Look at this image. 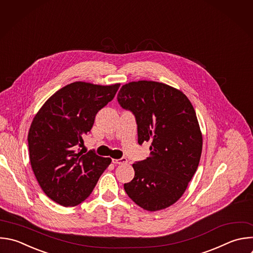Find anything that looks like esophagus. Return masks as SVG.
Masks as SVG:
<instances>
[{
    "instance_id": "obj_1",
    "label": "esophagus",
    "mask_w": 253,
    "mask_h": 253,
    "mask_svg": "<svg viewBox=\"0 0 253 253\" xmlns=\"http://www.w3.org/2000/svg\"><path fill=\"white\" fill-rule=\"evenodd\" d=\"M112 163L115 165H121V164H126L127 159L126 158H120V159H113Z\"/></svg>"
}]
</instances>
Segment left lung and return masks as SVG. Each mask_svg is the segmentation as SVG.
I'll return each instance as SVG.
<instances>
[{
  "instance_id": "8db88e82",
  "label": "left lung",
  "mask_w": 253,
  "mask_h": 253,
  "mask_svg": "<svg viewBox=\"0 0 253 253\" xmlns=\"http://www.w3.org/2000/svg\"><path fill=\"white\" fill-rule=\"evenodd\" d=\"M119 105L135 116L138 143L151 142L150 157L133 164L128 197L149 211L164 210L185 193L200 163L203 137L195 109L180 90L155 81H136L118 92Z\"/></svg>"
}]
</instances>
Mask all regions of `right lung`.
Wrapping results in <instances>:
<instances>
[{
    "label": "right lung",
    "mask_w": 253,
    "mask_h": 253,
    "mask_svg": "<svg viewBox=\"0 0 253 253\" xmlns=\"http://www.w3.org/2000/svg\"><path fill=\"white\" fill-rule=\"evenodd\" d=\"M120 84L102 86L73 82L56 91L31 125L28 143L34 174L44 194L63 207L85 201L111 163L94 150L76 152Z\"/></svg>",
    "instance_id": "1"
}]
</instances>
